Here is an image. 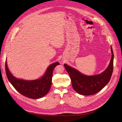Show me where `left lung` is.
I'll return each mask as SVG.
<instances>
[{
	"label": "left lung",
	"mask_w": 122,
	"mask_h": 122,
	"mask_svg": "<svg viewBox=\"0 0 122 122\" xmlns=\"http://www.w3.org/2000/svg\"><path fill=\"white\" fill-rule=\"evenodd\" d=\"M112 56L108 68L100 74L86 76L75 69L64 64L66 71L71 79L72 87L77 93L89 96L96 94L107 84L111 78L113 69V53L111 47Z\"/></svg>",
	"instance_id": "left-lung-1"
}]
</instances>
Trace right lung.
Segmentation results:
<instances>
[{
	"label": "right lung",
	"instance_id": "right-lung-1",
	"mask_svg": "<svg viewBox=\"0 0 122 122\" xmlns=\"http://www.w3.org/2000/svg\"><path fill=\"white\" fill-rule=\"evenodd\" d=\"M60 64L58 62H56L50 65L45 75L40 79L35 80L29 81L16 78L10 73L6 61L5 64V72L9 81L19 93L31 99H39L48 93L52 84L53 71L54 68Z\"/></svg>",
	"mask_w": 122,
	"mask_h": 122
}]
</instances>
